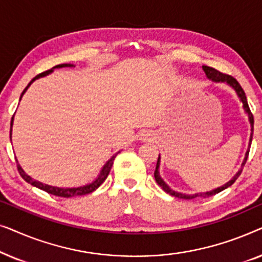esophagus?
I'll return each instance as SVG.
<instances>
[{"mask_svg":"<svg viewBox=\"0 0 262 262\" xmlns=\"http://www.w3.org/2000/svg\"><path fill=\"white\" fill-rule=\"evenodd\" d=\"M152 139H154V134L149 130L144 131L141 135V141H143V142H150V141H152Z\"/></svg>","mask_w":262,"mask_h":262,"instance_id":"1","label":"esophagus"}]
</instances>
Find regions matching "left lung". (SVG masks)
<instances>
[{
	"instance_id": "obj_1",
	"label": "left lung",
	"mask_w": 262,
	"mask_h": 262,
	"mask_svg": "<svg viewBox=\"0 0 262 262\" xmlns=\"http://www.w3.org/2000/svg\"><path fill=\"white\" fill-rule=\"evenodd\" d=\"M203 70L204 73L206 74V77L209 78V80L213 81V82H225V83L230 85V87L234 88V91L236 92V94H237V96L239 98V100H241L242 103H243V108H245V111L247 113H248V118H249V123H250V126H252V134H250V139H249V146L250 144H252V138H253V128H254V118H253V114L252 112H250L249 110V106H248V102H247V98H246V94H245V91H243L241 85H239V83L237 81H236V78H234L232 76H230V75H227V74H222L221 71H218L216 69H213V68L211 67H207V66H203ZM248 155H249V149L247 150L246 152V157L245 160H243V163H242V168L243 166H245L246 162H247V159H248ZM160 156L159 159H157V163H156V169H155V173H154V177H155V180L157 184H159L161 187L163 188L164 192L169 193L170 195L173 196H177V198H180V199H193V198H196V196H202V198H209V196L211 195H214L217 194V193H220L223 191V189L228 188L229 186H231L234 182L236 181V179H237L239 177V174H241L242 171V168L239 169L237 173H236V175L234 178L231 179L230 181L227 182V184L221 186V187H218L216 189H212V191L210 192H204V193H195V194H184V193H179V192H175L171 189L169 186H168L166 182L163 181V179L160 177V171H159V168H160Z\"/></svg>"
}]
</instances>
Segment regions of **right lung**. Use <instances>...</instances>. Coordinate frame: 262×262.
<instances>
[{"label": "right lung", "instance_id": "add662e5", "mask_svg": "<svg viewBox=\"0 0 262 262\" xmlns=\"http://www.w3.org/2000/svg\"><path fill=\"white\" fill-rule=\"evenodd\" d=\"M66 67H75V66H74V64H58V66L53 67L52 69H50V70H48V71H44V73L37 75V76H35V77L33 78V80H32V81L30 82V83L27 84V87L24 89V92L21 93L20 100H21V98H23V95L25 94V92L27 91V88L30 87V85H31L32 83H33V82H34L35 80H38V78L44 77V76H46V75L51 74L52 71H53V69H56V68H57V69H58V68H66ZM13 120H14V116H13V118H12V123H10V139H12ZM117 154H118V152H117ZM117 154H116V155H113L112 157H111V159H110L108 161H107L105 166L102 167L101 171H100V174L98 175V178H96L94 181L91 182V184L85 185V186H81V187L60 188V187H55V186L45 185V184H42V182H39V181H37V180H34V179H32V178L30 177V175H27L26 173H25L24 169H23V168H21V166H20L19 163H17V170H19V173H20L21 177H23L24 180L26 181V182H28V184H31L32 186H35V187L40 188V189H42V191L50 193V194H53V195H57V196H63V198H71V196L84 195V194H88V193L94 192L95 189L98 188L99 186L101 185L102 182L106 180V178L108 177L110 170H111V168H112V166H113V161H114V159H116Z\"/></svg>", "mask_w": 262, "mask_h": 262}]
</instances>
